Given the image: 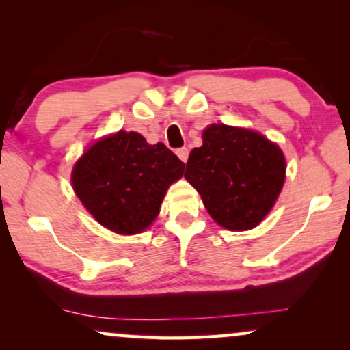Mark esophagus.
Instances as JSON below:
<instances>
[{"label": "esophagus", "instance_id": "1", "mask_svg": "<svg viewBox=\"0 0 350 350\" xmlns=\"http://www.w3.org/2000/svg\"><path fill=\"white\" fill-rule=\"evenodd\" d=\"M176 156H178L183 162H186V161H188V156H189V150H188V148H178V150H176Z\"/></svg>", "mask_w": 350, "mask_h": 350}]
</instances>
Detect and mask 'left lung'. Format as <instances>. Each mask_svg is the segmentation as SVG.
I'll return each instance as SVG.
<instances>
[{
	"mask_svg": "<svg viewBox=\"0 0 350 350\" xmlns=\"http://www.w3.org/2000/svg\"><path fill=\"white\" fill-rule=\"evenodd\" d=\"M186 162L185 178L202 196L219 226L255 228L274 205L285 180L280 148L253 131L212 124Z\"/></svg>",
	"mask_w": 350,
	"mask_h": 350,
	"instance_id": "8db88e82",
	"label": "left lung"
}]
</instances>
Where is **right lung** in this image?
Returning <instances> with one entry per match:
<instances>
[{"instance_id":"1","label":"right lung","mask_w":350,"mask_h":350,"mask_svg":"<svg viewBox=\"0 0 350 350\" xmlns=\"http://www.w3.org/2000/svg\"><path fill=\"white\" fill-rule=\"evenodd\" d=\"M181 162L164 143L148 145L137 132L98 140L76 162L75 193L105 228L137 234L154 221L167 188L181 178Z\"/></svg>"}]
</instances>
